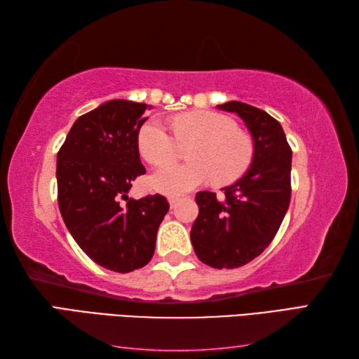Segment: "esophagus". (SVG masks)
<instances>
[{
  "label": "esophagus",
  "mask_w": 359,
  "mask_h": 359,
  "mask_svg": "<svg viewBox=\"0 0 359 359\" xmlns=\"http://www.w3.org/2000/svg\"><path fill=\"white\" fill-rule=\"evenodd\" d=\"M168 202H170V207L171 208H175V207H177V203L180 202V197L170 196V197H168Z\"/></svg>",
  "instance_id": "34e87169"
}]
</instances>
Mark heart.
I'll return each mask as SVG.
<instances>
[{
  "mask_svg": "<svg viewBox=\"0 0 359 359\" xmlns=\"http://www.w3.org/2000/svg\"><path fill=\"white\" fill-rule=\"evenodd\" d=\"M175 138L195 143L189 150V164H163L151 175L157 191L177 196L199 187L212 177L217 184H231L248 170L253 160V143L238 133L231 118L217 112H188L170 120ZM137 147L149 163L172 158L175 139L158 118L143 123Z\"/></svg>",
  "mask_w": 359,
  "mask_h": 359,
  "instance_id": "obj_1",
  "label": "heart"
}]
</instances>
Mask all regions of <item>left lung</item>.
<instances>
[{"label": "left lung", "instance_id": "1", "mask_svg": "<svg viewBox=\"0 0 359 359\" xmlns=\"http://www.w3.org/2000/svg\"><path fill=\"white\" fill-rule=\"evenodd\" d=\"M217 108L243 120L253 139V160L241 179L222 188L224 197L197 193L191 243L203 264L238 269L270 245L284 220L292 196V148L279 121L265 111L234 100Z\"/></svg>", "mask_w": 359, "mask_h": 359}]
</instances>
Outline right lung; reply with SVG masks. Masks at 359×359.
<instances>
[{"mask_svg":"<svg viewBox=\"0 0 359 359\" xmlns=\"http://www.w3.org/2000/svg\"><path fill=\"white\" fill-rule=\"evenodd\" d=\"M147 109L120 98L100 104L75 120L57 156L58 207L67 230L95 264L117 273L151 261L170 210L160 194L128 197L133 180L147 172L137 147Z\"/></svg>","mask_w":359,"mask_h":359,"instance_id":"right-lung-1","label":"right lung"}]
</instances>
